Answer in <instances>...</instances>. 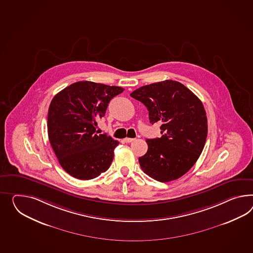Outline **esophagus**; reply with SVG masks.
<instances>
[{"label": "esophagus", "mask_w": 253, "mask_h": 253, "mask_svg": "<svg viewBox=\"0 0 253 253\" xmlns=\"http://www.w3.org/2000/svg\"><path fill=\"white\" fill-rule=\"evenodd\" d=\"M134 140H135V138H129V137H126V138H124V142L126 143L133 142Z\"/></svg>", "instance_id": "obj_1"}]
</instances>
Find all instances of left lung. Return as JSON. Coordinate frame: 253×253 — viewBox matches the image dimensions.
<instances>
[{"label": "left lung", "mask_w": 253, "mask_h": 253, "mask_svg": "<svg viewBox=\"0 0 253 253\" xmlns=\"http://www.w3.org/2000/svg\"><path fill=\"white\" fill-rule=\"evenodd\" d=\"M130 96L148 108L150 123H162V137L147 139L148 151L138 159L143 171L162 182L185 174L201 155L208 136L200 99L171 80L142 86Z\"/></svg>", "instance_id": "obj_1"}]
</instances>
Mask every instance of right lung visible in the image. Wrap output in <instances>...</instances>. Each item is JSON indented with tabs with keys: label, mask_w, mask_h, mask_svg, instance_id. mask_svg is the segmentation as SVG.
I'll return each mask as SVG.
<instances>
[{
	"label": "right lung",
	"mask_w": 253,
	"mask_h": 253,
	"mask_svg": "<svg viewBox=\"0 0 253 253\" xmlns=\"http://www.w3.org/2000/svg\"><path fill=\"white\" fill-rule=\"evenodd\" d=\"M118 86L78 82L52 99L47 133L52 149L66 172L80 180H91L106 171L119 142L98 135L97 119L105 114L112 98L123 92Z\"/></svg>",
	"instance_id": "right-lung-1"
}]
</instances>
